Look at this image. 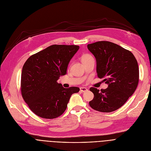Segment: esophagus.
Returning <instances> with one entry per match:
<instances>
[{"instance_id": "esophagus-1", "label": "esophagus", "mask_w": 151, "mask_h": 151, "mask_svg": "<svg viewBox=\"0 0 151 151\" xmlns=\"http://www.w3.org/2000/svg\"><path fill=\"white\" fill-rule=\"evenodd\" d=\"M80 91L82 92H84L88 91V89L86 88H83V87H81V88H80Z\"/></svg>"}]
</instances>
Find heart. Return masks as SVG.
<instances>
[{
	"mask_svg": "<svg viewBox=\"0 0 151 151\" xmlns=\"http://www.w3.org/2000/svg\"><path fill=\"white\" fill-rule=\"evenodd\" d=\"M93 57L92 56V55L90 54H84L83 55H82V57H81V59H82V61L83 62H84V61H86V60H89V59H91V58H92Z\"/></svg>",
	"mask_w": 151,
	"mask_h": 151,
	"instance_id": "heart-1",
	"label": "heart"
}]
</instances>
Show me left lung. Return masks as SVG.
Listing matches in <instances>:
<instances>
[{"label":"left lung","mask_w":151,"mask_h":151,"mask_svg":"<svg viewBox=\"0 0 151 151\" xmlns=\"http://www.w3.org/2000/svg\"><path fill=\"white\" fill-rule=\"evenodd\" d=\"M88 48L96 59L97 76L108 84L100 91L93 87L89 89L94 95L89 105L100 112L114 111L124 105L137 88V60L130 51L108 41L88 44Z\"/></svg>","instance_id":"8db88e82"}]
</instances>
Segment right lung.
I'll use <instances>...</instances> for the list:
<instances>
[{
  "label": "right lung",
  "instance_id": "obj_1",
  "mask_svg": "<svg viewBox=\"0 0 151 151\" xmlns=\"http://www.w3.org/2000/svg\"><path fill=\"white\" fill-rule=\"evenodd\" d=\"M77 45H53L30 56L23 65L21 79L22 97L37 116L56 118L67 109L77 87L63 88L58 83L67 74L68 63L79 50Z\"/></svg>",
  "mask_w": 151,
  "mask_h": 151
}]
</instances>
